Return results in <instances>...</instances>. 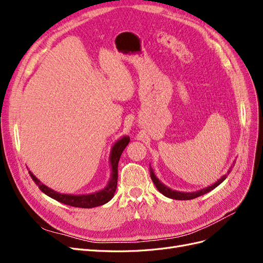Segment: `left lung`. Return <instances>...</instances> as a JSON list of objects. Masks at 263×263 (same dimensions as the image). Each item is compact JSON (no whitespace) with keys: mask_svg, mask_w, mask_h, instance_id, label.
<instances>
[{"mask_svg":"<svg viewBox=\"0 0 263 263\" xmlns=\"http://www.w3.org/2000/svg\"><path fill=\"white\" fill-rule=\"evenodd\" d=\"M234 164H235V161H234L233 165H234ZM233 165H232V168H233ZM232 168H230V169L227 171V173L224 174V176H222L219 180H217L216 182H215L214 184H212V185H210V186H208V187H204V189H202V190L195 191V192H180V191L171 190L170 187L164 185L163 183L160 182V180H159V179L156 177V174L154 173V170H153V168H151V166H150V177H151V180H153V182L155 183V185H156V187L158 189L159 192L162 193V194H163L164 196H166V197L172 198V200H181V201H183V200H192V198H195V197H198V196H202V195H204V194H206V193L211 192L212 190H214L215 187H217L221 182L225 181V179L227 178V176L229 174L230 170H232Z\"/></svg>","mask_w":263,"mask_h":263,"instance_id":"left-lung-1","label":"left lung"}]
</instances>
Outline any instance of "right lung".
<instances>
[{
	"instance_id": "right-lung-1",
	"label": "right lung",
	"mask_w": 263,
	"mask_h": 263,
	"mask_svg": "<svg viewBox=\"0 0 263 263\" xmlns=\"http://www.w3.org/2000/svg\"><path fill=\"white\" fill-rule=\"evenodd\" d=\"M129 140H130L129 136H123L113 145L112 150H110V155H109V164H110V170H112V172H110L109 181L104 189L97 191V192L94 193L79 194V195L59 193V192H55V191H53L52 189L48 187L47 185H45L44 183H42L34 176L31 171H28L29 176L34 180L36 185H38L39 190H41L42 192H44L46 195H48L49 197L53 198V200L58 201L60 203L70 205V206H74V208H81V209H92V208H97V206L104 205L105 203L112 200L114 196L116 186H117L118 161L124 149L126 148L127 145H128Z\"/></svg>"
}]
</instances>
